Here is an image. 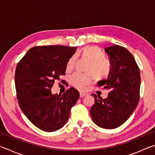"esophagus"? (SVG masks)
<instances>
[{"label":"esophagus","instance_id":"esophagus-1","mask_svg":"<svg viewBox=\"0 0 155 155\" xmlns=\"http://www.w3.org/2000/svg\"><path fill=\"white\" fill-rule=\"evenodd\" d=\"M88 94H86V93H84V92H81L80 93V96L81 97V98H83V97H85L86 96H87Z\"/></svg>","mask_w":155,"mask_h":155}]
</instances>
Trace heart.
<instances>
[{
	"label": "heart",
	"instance_id": "1",
	"mask_svg": "<svg viewBox=\"0 0 155 155\" xmlns=\"http://www.w3.org/2000/svg\"><path fill=\"white\" fill-rule=\"evenodd\" d=\"M78 57L89 60L85 71L88 73H74L70 77L72 85L78 90H83L92 81L94 77L96 80H102L108 77L111 71V64L104 57V53L98 46H87L81 49ZM77 56L72 54L68 59L66 65L68 70L74 68Z\"/></svg>",
	"mask_w": 155,
	"mask_h": 155
}]
</instances>
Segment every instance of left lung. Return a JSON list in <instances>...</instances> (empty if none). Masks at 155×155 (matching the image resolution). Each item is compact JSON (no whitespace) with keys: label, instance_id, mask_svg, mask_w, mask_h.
Instances as JSON below:
<instances>
[{"label":"left lung","instance_id":"obj_1","mask_svg":"<svg viewBox=\"0 0 155 155\" xmlns=\"http://www.w3.org/2000/svg\"><path fill=\"white\" fill-rule=\"evenodd\" d=\"M109 57L111 71L107 79L98 81L99 87L109 91L108 97L91 94L95 103L90 110L98 127L114 129L129 118L140 101V72L133 54L124 47L114 45L104 48Z\"/></svg>","mask_w":155,"mask_h":155}]
</instances>
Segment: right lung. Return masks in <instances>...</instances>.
Returning <instances> with one entry per match:
<instances>
[{"mask_svg": "<svg viewBox=\"0 0 155 155\" xmlns=\"http://www.w3.org/2000/svg\"><path fill=\"white\" fill-rule=\"evenodd\" d=\"M76 47L39 46L28 50L18 63L15 85L18 104L31 122L40 129L52 132L66 124L79 92L70 87L61 94L51 93L54 82L65 74L68 59Z\"/></svg>", "mask_w": 155, "mask_h": 155, "instance_id": "add662e5", "label": "right lung"}]
</instances>
